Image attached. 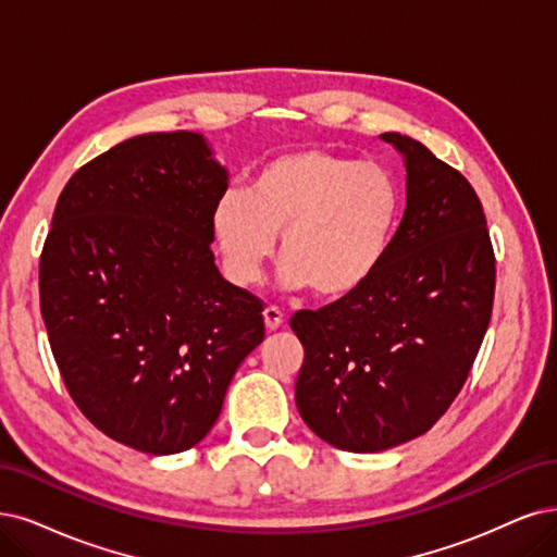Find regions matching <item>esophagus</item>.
I'll return each instance as SVG.
<instances>
[{
	"mask_svg": "<svg viewBox=\"0 0 557 557\" xmlns=\"http://www.w3.org/2000/svg\"><path fill=\"white\" fill-rule=\"evenodd\" d=\"M263 323H265V331H277V327L284 323V314L277 310V307H265Z\"/></svg>",
	"mask_w": 557,
	"mask_h": 557,
	"instance_id": "esophagus-1",
	"label": "esophagus"
}]
</instances>
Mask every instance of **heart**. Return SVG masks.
<instances>
[{
    "label": "heart",
    "instance_id": "heart-1",
    "mask_svg": "<svg viewBox=\"0 0 557 557\" xmlns=\"http://www.w3.org/2000/svg\"><path fill=\"white\" fill-rule=\"evenodd\" d=\"M401 206L399 183L383 164L302 147L268 160L252 190H224L213 206V232L232 282L255 284L282 233L280 286L344 298L385 263Z\"/></svg>",
    "mask_w": 557,
    "mask_h": 557
}]
</instances>
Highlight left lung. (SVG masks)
I'll use <instances>...</instances> for the list:
<instances>
[{"instance_id":"obj_1","label":"left lung","mask_w":557,"mask_h":557,"mask_svg":"<svg viewBox=\"0 0 557 557\" xmlns=\"http://www.w3.org/2000/svg\"><path fill=\"white\" fill-rule=\"evenodd\" d=\"M404 156L406 211L360 292L292 317L305 360L298 413L346 451H383L434 426L463 387L491 321L496 257L472 185L418 139Z\"/></svg>"}]
</instances>
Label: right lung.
I'll return each instance as SVG.
<instances>
[{
    "label": "right lung",
    "instance_id": "right-lung-1",
    "mask_svg": "<svg viewBox=\"0 0 557 557\" xmlns=\"http://www.w3.org/2000/svg\"><path fill=\"white\" fill-rule=\"evenodd\" d=\"M226 185L203 135L131 137L71 176L40 255V314L73 401L147 455L209 434L263 342L261 300L211 252Z\"/></svg>",
    "mask_w": 557,
    "mask_h": 557
}]
</instances>
